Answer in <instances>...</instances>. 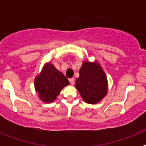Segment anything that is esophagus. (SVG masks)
I'll return each mask as SVG.
<instances>
[{
  "instance_id": "obj_1",
  "label": "esophagus",
  "mask_w": 146,
  "mask_h": 146,
  "mask_svg": "<svg viewBox=\"0 0 146 146\" xmlns=\"http://www.w3.org/2000/svg\"><path fill=\"white\" fill-rule=\"evenodd\" d=\"M69 82H70V83L72 85H74V78H71V79H69Z\"/></svg>"
}]
</instances>
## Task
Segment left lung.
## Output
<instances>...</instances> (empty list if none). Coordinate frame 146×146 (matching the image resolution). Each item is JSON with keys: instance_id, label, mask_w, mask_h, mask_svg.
<instances>
[{"instance_id": "left-lung-1", "label": "left lung", "mask_w": 146, "mask_h": 146, "mask_svg": "<svg viewBox=\"0 0 146 146\" xmlns=\"http://www.w3.org/2000/svg\"><path fill=\"white\" fill-rule=\"evenodd\" d=\"M75 87L88 104H96L108 94L107 76L97 61H83Z\"/></svg>"}]
</instances>
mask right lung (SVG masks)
<instances>
[{"label":"right lung","instance_id":"1","mask_svg":"<svg viewBox=\"0 0 146 146\" xmlns=\"http://www.w3.org/2000/svg\"><path fill=\"white\" fill-rule=\"evenodd\" d=\"M69 84L64 74L50 63L45 64L34 80L35 89L38 97L45 103L53 102L62 89Z\"/></svg>","mask_w":146,"mask_h":146}]
</instances>
